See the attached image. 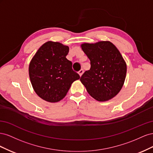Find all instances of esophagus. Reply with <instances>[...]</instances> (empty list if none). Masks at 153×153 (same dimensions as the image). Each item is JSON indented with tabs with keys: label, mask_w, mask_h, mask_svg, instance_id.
Listing matches in <instances>:
<instances>
[{
	"label": "esophagus",
	"mask_w": 153,
	"mask_h": 153,
	"mask_svg": "<svg viewBox=\"0 0 153 153\" xmlns=\"http://www.w3.org/2000/svg\"><path fill=\"white\" fill-rule=\"evenodd\" d=\"M84 70H83V69H80V70L78 71V74H79V75L81 76L82 75H83V73H84Z\"/></svg>",
	"instance_id": "1"
}]
</instances>
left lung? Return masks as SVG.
<instances>
[{
    "label": "left lung",
    "instance_id": "8db88e82",
    "mask_svg": "<svg viewBox=\"0 0 153 153\" xmlns=\"http://www.w3.org/2000/svg\"><path fill=\"white\" fill-rule=\"evenodd\" d=\"M82 50L90 59L91 68L80 81L92 98L99 101L113 98L121 90L127 66L121 53L110 41L83 43Z\"/></svg>",
    "mask_w": 153,
    "mask_h": 153
}]
</instances>
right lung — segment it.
<instances>
[{"instance_id":"obj_1","label":"right lung","mask_w":153,"mask_h":153,"mask_svg":"<svg viewBox=\"0 0 153 153\" xmlns=\"http://www.w3.org/2000/svg\"><path fill=\"white\" fill-rule=\"evenodd\" d=\"M69 47L47 41L37 51L29 66L31 84L41 99L50 103L62 100L72 83L80 78L66 59Z\"/></svg>"}]
</instances>
